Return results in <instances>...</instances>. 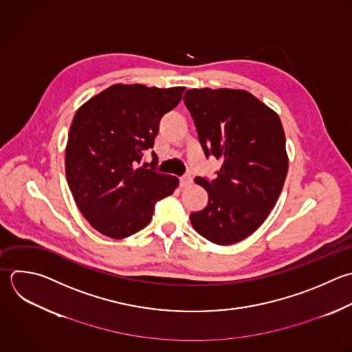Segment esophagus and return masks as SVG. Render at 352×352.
I'll list each match as a JSON object with an SVG mask.
<instances>
[{
	"label": "esophagus",
	"mask_w": 352,
	"mask_h": 352,
	"mask_svg": "<svg viewBox=\"0 0 352 352\" xmlns=\"http://www.w3.org/2000/svg\"><path fill=\"white\" fill-rule=\"evenodd\" d=\"M192 183V177L190 175H184L180 177V187H187Z\"/></svg>",
	"instance_id": "obj_1"
}]
</instances>
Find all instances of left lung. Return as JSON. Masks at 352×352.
Listing matches in <instances>:
<instances>
[{"label":"left lung","mask_w":352,"mask_h":352,"mask_svg":"<svg viewBox=\"0 0 352 352\" xmlns=\"http://www.w3.org/2000/svg\"><path fill=\"white\" fill-rule=\"evenodd\" d=\"M183 100L205 157L223 162L216 179L195 177L209 199L190 214L191 224L213 243H236L264 223L282 191L287 155L280 120L239 89H188Z\"/></svg>","instance_id":"obj_1"}]
</instances>
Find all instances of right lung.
Returning a JSON list of instances; mask_svg holds the SVG:
<instances>
[{"mask_svg":"<svg viewBox=\"0 0 352 352\" xmlns=\"http://www.w3.org/2000/svg\"><path fill=\"white\" fill-rule=\"evenodd\" d=\"M184 89L117 84L76 113L66 177L78 209L103 235L121 239L144 228L155 204L179 184L177 177L155 170L154 151L150 165L142 161L161 118L180 103Z\"/></svg>","mask_w":352,"mask_h":352,"instance_id":"right-lung-1","label":"right lung"}]
</instances>
